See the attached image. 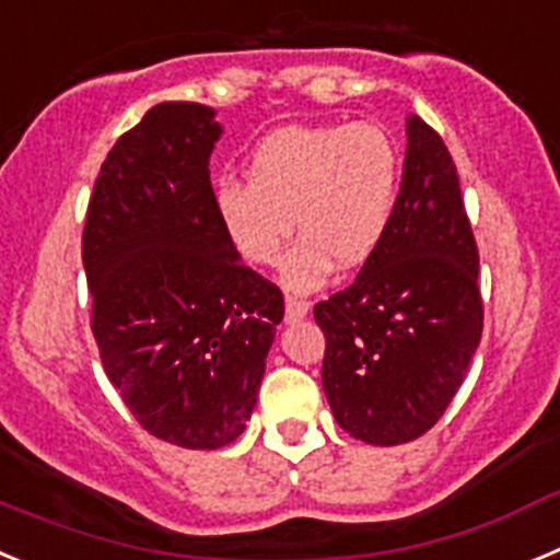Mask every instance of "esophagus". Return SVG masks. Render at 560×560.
<instances>
[{"mask_svg":"<svg viewBox=\"0 0 560 560\" xmlns=\"http://www.w3.org/2000/svg\"><path fill=\"white\" fill-rule=\"evenodd\" d=\"M306 312H310V301L299 299V295H287V320H290V324L306 317Z\"/></svg>","mask_w":560,"mask_h":560,"instance_id":"esophagus-1","label":"esophagus"}]
</instances>
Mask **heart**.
<instances>
[{
  "label": "heart",
  "mask_w": 560,
  "mask_h": 560,
  "mask_svg": "<svg viewBox=\"0 0 560 560\" xmlns=\"http://www.w3.org/2000/svg\"><path fill=\"white\" fill-rule=\"evenodd\" d=\"M399 175V150L382 125H290L256 144L248 184H220L214 206L250 265H276L295 218L301 240L281 261V281L312 290L335 265L360 268L380 250Z\"/></svg>",
  "instance_id": "1"
}]
</instances>
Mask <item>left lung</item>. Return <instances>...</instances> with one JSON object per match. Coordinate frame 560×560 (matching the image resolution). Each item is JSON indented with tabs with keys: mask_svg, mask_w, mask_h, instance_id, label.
I'll return each instance as SVG.
<instances>
[{
	"mask_svg": "<svg viewBox=\"0 0 560 560\" xmlns=\"http://www.w3.org/2000/svg\"><path fill=\"white\" fill-rule=\"evenodd\" d=\"M475 234L441 136L407 117L399 200L354 284L315 304L337 424L374 446L416 441L455 399L482 335Z\"/></svg>",
	"mask_w": 560,
	"mask_h": 560,
	"instance_id": "obj_1",
	"label": "left lung"
}]
</instances>
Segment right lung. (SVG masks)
<instances>
[{
    "mask_svg": "<svg viewBox=\"0 0 560 560\" xmlns=\"http://www.w3.org/2000/svg\"><path fill=\"white\" fill-rule=\"evenodd\" d=\"M223 125L161 103L110 148L83 229L92 329L136 421L184 450L243 435L284 317L281 290L240 261L209 159Z\"/></svg>",
    "mask_w": 560,
    "mask_h": 560,
    "instance_id": "1",
    "label": "right lung"
}]
</instances>
